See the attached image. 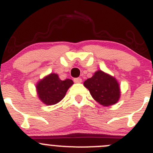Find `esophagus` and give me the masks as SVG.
Segmentation results:
<instances>
[{
    "mask_svg": "<svg viewBox=\"0 0 153 153\" xmlns=\"http://www.w3.org/2000/svg\"><path fill=\"white\" fill-rule=\"evenodd\" d=\"M82 82V79L81 78H74V82H75V83H81Z\"/></svg>",
    "mask_w": 153,
    "mask_h": 153,
    "instance_id": "obj_1",
    "label": "esophagus"
}]
</instances>
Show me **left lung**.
Segmentation results:
<instances>
[{
	"instance_id": "1",
	"label": "left lung",
	"mask_w": 153,
	"mask_h": 153,
	"mask_svg": "<svg viewBox=\"0 0 153 153\" xmlns=\"http://www.w3.org/2000/svg\"><path fill=\"white\" fill-rule=\"evenodd\" d=\"M84 85L88 89L92 97L105 107L117 103L120 97V85L116 78L101 70L97 71L91 78H88Z\"/></svg>"
}]
</instances>
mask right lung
I'll list each match as a JSON object with an SVG mask.
<instances>
[{
  "label": "right lung",
  "mask_w": 153,
  "mask_h": 153,
  "mask_svg": "<svg viewBox=\"0 0 153 153\" xmlns=\"http://www.w3.org/2000/svg\"><path fill=\"white\" fill-rule=\"evenodd\" d=\"M73 83L72 80L68 78L62 81L57 74L51 73L37 83V94L44 104L53 105L64 98L68 89Z\"/></svg>",
  "instance_id": "1"
}]
</instances>
